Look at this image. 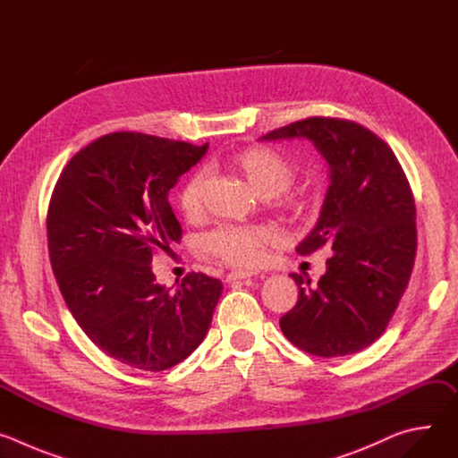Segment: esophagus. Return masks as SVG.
I'll list each match as a JSON object with an SVG mask.
<instances>
[{"label":"esophagus","mask_w":458,"mask_h":458,"mask_svg":"<svg viewBox=\"0 0 458 458\" xmlns=\"http://www.w3.org/2000/svg\"><path fill=\"white\" fill-rule=\"evenodd\" d=\"M255 277V274L253 272H230L228 276H226V281L228 283H232V281H251Z\"/></svg>","instance_id":"34e87169"}]
</instances>
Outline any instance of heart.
Instances as JSON below:
<instances>
[{"mask_svg": "<svg viewBox=\"0 0 458 458\" xmlns=\"http://www.w3.org/2000/svg\"><path fill=\"white\" fill-rule=\"evenodd\" d=\"M232 166L257 193L272 198L279 207L301 210L306 205L302 191L288 190L297 175V165L286 154L268 147H255L233 156ZM207 186L208 177L201 170L190 175L182 184L179 208L186 217H198L203 212ZM274 239L276 233L265 226H221L203 237V246L228 265L255 267L263 260L265 248Z\"/></svg>", "mask_w": 458, "mask_h": 458, "instance_id": "b5f03b06", "label": "heart"}]
</instances>
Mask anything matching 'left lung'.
Segmentation results:
<instances>
[{
	"mask_svg": "<svg viewBox=\"0 0 458 458\" xmlns=\"http://www.w3.org/2000/svg\"><path fill=\"white\" fill-rule=\"evenodd\" d=\"M308 140L328 163L330 186L301 255L332 257L317 286L290 274L297 304L281 317L286 339L318 357H344L375 343L404 295L417 251L415 201L406 174L380 138L359 123L308 117L260 141Z\"/></svg>",
	"mask_w": 458,
	"mask_h": 458,
	"instance_id": "8db88e82",
	"label": "left lung"
}]
</instances>
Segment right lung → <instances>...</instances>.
<instances>
[{
  "mask_svg": "<svg viewBox=\"0 0 458 458\" xmlns=\"http://www.w3.org/2000/svg\"><path fill=\"white\" fill-rule=\"evenodd\" d=\"M207 150L208 143L106 134L80 150L54 186L47 235L61 295L89 339L130 368L179 364L212 324L219 279L191 272L168 290L150 267L156 250L181 239L168 191Z\"/></svg>",
  "mask_w": 458,
  "mask_h": 458,
  "instance_id": "add662e5",
  "label": "right lung"
}]
</instances>
